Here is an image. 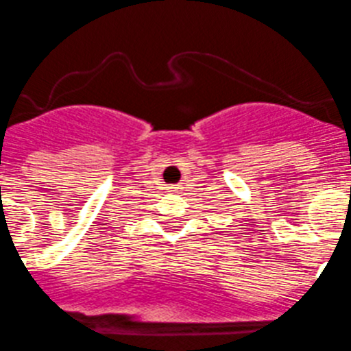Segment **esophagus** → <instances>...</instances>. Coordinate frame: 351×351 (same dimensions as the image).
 <instances>
[{"mask_svg": "<svg viewBox=\"0 0 351 351\" xmlns=\"http://www.w3.org/2000/svg\"><path fill=\"white\" fill-rule=\"evenodd\" d=\"M182 186L181 184H173V186H169V191H181Z\"/></svg>", "mask_w": 351, "mask_h": 351, "instance_id": "34e87169", "label": "esophagus"}]
</instances>
